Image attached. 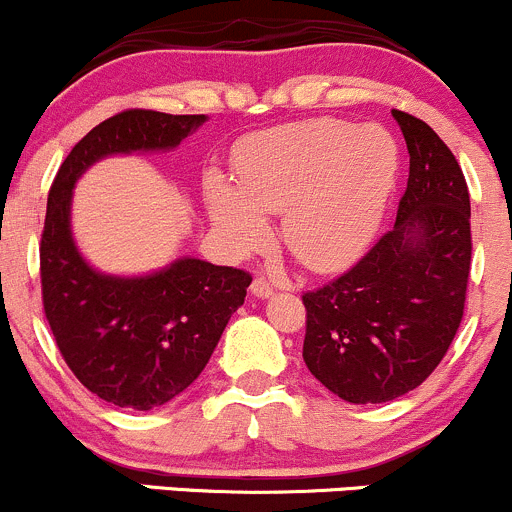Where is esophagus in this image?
Returning <instances> with one entry per match:
<instances>
[{
	"mask_svg": "<svg viewBox=\"0 0 512 512\" xmlns=\"http://www.w3.org/2000/svg\"><path fill=\"white\" fill-rule=\"evenodd\" d=\"M251 295H254V298H261V300L271 298V295H273V285L268 283V280L256 278L254 283H251Z\"/></svg>",
	"mask_w": 512,
	"mask_h": 512,
	"instance_id": "1",
	"label": "esophagus"
}]
</instances>
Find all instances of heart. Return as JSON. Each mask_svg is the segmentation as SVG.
Here are the masks:
<instances>
[{"label": "heart", "mask_w": 512, "mask_h": 512, "mask_svg": "<svg viewBox=\"0 0 512 512\" xmlns=\"http://www.w3.org/2000/svg\"><path fill=\"white\" fill-rule=\"evenodd\" d=\"M400 148L381 126L310 119L249 136L236 148L234 180H205L212 227L234 254L280 214V244L310 273L359 258L376 236L398 185Z\"/></svg>", "instance_id": "obj_1"}]
</instances>
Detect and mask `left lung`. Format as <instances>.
<instances>
[{"label": "left lung", "instance_id": "8db88e82", "mask_svg": "<svg viewBox=\"0 0 512 512\" xmlns=\"http://www.w3.org/2000/svg\"><path fill=\"white\" fill-rule=\"evenodd\" d=\"M410 153L395 227L354 268L302 295V359L346 403H388L447 354L471 268V202L454 153L430 124L393 109Z\"/></svg>", "mask_w": 512, "mask_h": 512}]
</instances>
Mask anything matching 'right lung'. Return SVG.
Returning a JSON list of instances; mask_svg holds the SVG:
<instances>
[{
    "mask_svg": "<svg viewBox=\"0 0 512 512\" xmlns=\"http://www.w3.org/2000/svg\"><path fill=\"white\" fill-rule=\"evenodd\" d=\"M207 119L151 109L109 117L75 144L48 192L41 236L46 320L82 386L117 408L153 410L192 386L244 305L251 276L195 256L139 276L100 271L75 241V185L104 158L173 151Z\"/></svg>",
    "mask_w": 512,
    "mask_h": 512,
    "instance_id": "1",
    "label": "right lung"
}]
</instances>
